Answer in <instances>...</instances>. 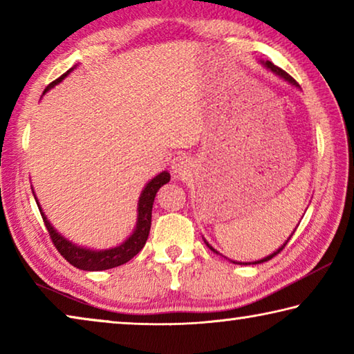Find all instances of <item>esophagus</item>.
<instances>
[{"label":"esophagus","mask_w":354,"mask_h":354,"mask_svg":"<svg viewBox=\"0 0 354 354\" xmlns=\"http://www.w3.org/2000/svg\"><path fill=\"white\" fill-rule=\"evenodd\" d=\"M190 167H192L190 159L187 158V156L181 154V156H176V158L173 159L171 171L175 173L176 176H183V175H185V173L190 170Z\"/></svg>","instance_id":"obj_1"}]
</instances>
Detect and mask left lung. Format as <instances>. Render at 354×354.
Returning a JSON list of instances; mask_svg holds the SVG:
<instances>
[{
    "instance_id": "obj_1",
    "label": "left lung",
    "mask_w": 354,
    "mask_h": 354,
    "mask_svg": "<svg viewBox=\"0 0 354 354\" xmlns=\"http://www.w3.org/2000/svg\"><path fill=\"white\" fill-rule=\"evenodd\" d=\"M266 67H267V68H270V70L273 71V73H277L278 76H281V77H283V80H286V81H289V82L292 84V86H297V87H299V86H298V82H297L295 80H293V77H292V76H290L289 73H286V71H284V70H281L279 67H277V65H273L272 62H268V61H267V62H266ZM289 241H290V237H289V239H287V242H289ZM287 242H286V243L283 245V247H281L279 250H277V251H274V253H272L270 256L263 257V259H261V261H257V262H253V263H261V262L270 261V259H272V257H274V256H277L278 253H281V251H283V250H284V247H286V245H287ZM206 245H207V247H209V248H211V250L214 251V253H217V251H215V250H214V248L211 247V245H209L207 242H206Z\"/></svg>"
}]
</instances>
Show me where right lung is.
<instances>
[{"label": "right lung", "mask_w": 354, "mask_h": 354, "mask_svg": "<svg viewBox=\"0 0 354 354\" xmlns=\"http://www.w3.org/2000/svg\"><path fill=\"white\" fill-rule=\"evenodd\" d=\"M71 70L73 68H70L67 73H64L61 77H57L56 81H53L50 86L45 88L44 95L50 91L51 87H55L56 84L61 82ZM169 181H170V173L162 171L160 175L153 178L151 181L147 184V187L143 189L140 195L139 207H137L139 209V217H137V226L133 232V236H131L128 241H124L122 245H118V247L104 250V251H92L87 248L76 247L75 243L68 242L67 239H64L61 234H57L55 227L50 225V221L46 220L45 214L41 212L39 201H37V206L40 209L41 218L45 221L48 234H50L56 250L62 254V257H65V259L71 263V266L87 272L107 270V268H113V267L122 266V263H127L128 261L133 259V257L139 253L143 247H145V242L149 234V227H151V211H153L154 196L158 194V190Z\"/></svg>", "instance_id": "add662e5"}]
</instances>
